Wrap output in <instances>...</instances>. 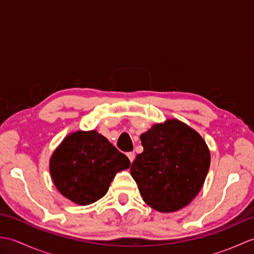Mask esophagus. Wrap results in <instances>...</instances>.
<instances>
[{
	"mask_svg": "<svg viewBox=\"0 0 254 254\" xmlns=\"http://www.w3.org/2000/svg\"><path fill=\"white\" fill-rule=\"evenodd\" d=\"M127 157H128V159H130L131 163H133L134 158H135V154H134L133 152H130V153H127Z\"/></svg>",
	"mask_w": 254,
	"mask_h": 254,
	"instance_id": "1",
	"label": "esophagus"
}]
</instances>
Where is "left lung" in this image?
<instances>
[{"label":"left lung","mask_w":254,"mask_h":254,"mask_svg":"<svg viewBox=\"0 0 254 254\" xmlns=\"http://www.w3.org/2000/svg\"><path fill=\"white\" fill-rule=\"evenodd\" d=\"M143 153L131 166L144 202L158 212L187 206L203 187L210 163L206 143L183 122L155 124L141 135Z\"/></svg>","instance_id":"8db88e82"}]
</instances>
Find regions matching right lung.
<instances>
[{"label":"right lung","instance_id":"obj_1","mask_svg":"<svg viewBox=\"0 0 254 254\" xmlns=\"http://www.w3.org/2000/svg\"><path fill=\"white\" fill-rule=\"evenodd\" d=\"M131 163L101 134L77 131L69 134L50 159L53 183L62 195L88 205L105 195L117 172Z\"/></svg>","mask_w":254,"mask_h":254}]
</instances>
